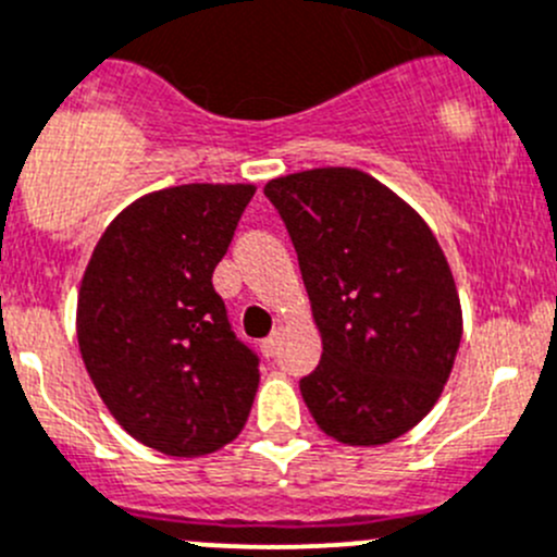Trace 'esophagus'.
<instances>
[{
	"label": "esophagus",
	"mask_w": 557,
	"mask_h": 557,
	"mask_svg": "<svg viewBox=\"0 0 557 557\" xmlns=\"http://www.w3.org/2000/svg\"><path fill=\"white\" fill-rule=\"evenodd\" d=\"M280 339H283V332H280V329H274V332L269 334V337L263 339V343H261V350H263V356H274V354H277V345H280Z\"/></svg>",
	"instance_id": "34e87169"
}]
</instances>
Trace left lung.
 Instances as JSON below:
<instances>
[{"mask_svg": "<svg viewBox=\"0 0 557 557\" xmlns=\"http://www.w3.org/2000/svg\"><path fill=\"white\" fill-rule=\"evenodd\" d=\"M299 256L323 354L299 381L318 428L381 446L444 392L462 310L444 250L408 203L356 169H312L263 187Z\"/></svg>", "mask_w": 557, "mask_h": 557, "instance_id": "8db88e82", "label": "left lung"}]
</instances>
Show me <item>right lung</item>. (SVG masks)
Segmentation results:
<instances>
[{"mask_svg": "<svg viewBox=\"0 0 557 557\" xmlns=\"http://www.w3.org/2000/svg\"><path fill=\"white\" fill-rule=\"evenodd\" d=\"M252 185H180L113 218L78 290L81 359L111 416L149 449L201 457L236 438L258 356L212 285Z\"/></svg>", "mask_w": 557, "mask_h": 557, "instance_id": "add662e5", "label": "right lung"}]
</instances>
